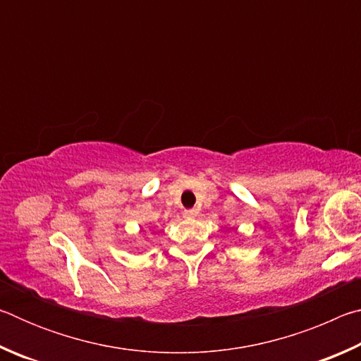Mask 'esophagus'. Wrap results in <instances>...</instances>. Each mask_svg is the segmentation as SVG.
<instances>
[{"label":"esophagus","mask_w":361,"mask_h":361,"mask_svg":"<svg viewBox=\"0 0 361 361\" xmlns=\"http://www.w3.org/2000/svg\"><path fill=\"white\" fill-rule=\"evenodd\" d=\"M185 215H186L188 218H194V216H197V215H199V210H195V209L186 210V212H185Z\"/></svg>","instance_id":"1"}]
</instances>
